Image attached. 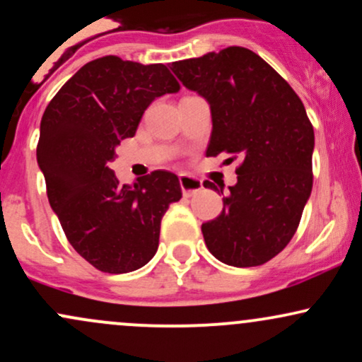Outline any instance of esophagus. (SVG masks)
<instances>
[{
	"mask_svg": "<svg viewBox=\"0 0 362 362\" xmlns=\"http://www.w3.org/2000/svg\"><path fill=\"white\" fill-rule=\"evenodd\" d=\"M180 187L182 192H184L185 197H190V195L199 194L202 190V182L197 180V178L189 177V175H180Z\"/></svg>",
	"mask_w": 362,
	"mask_h": 362,
	"instance_id": "34e87169",
	"label": "esophagus"
}]
</instances>
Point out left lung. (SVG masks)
<instances>
[{
  "label": "left lung",
  "mask_w": 362,
  "mask_h": 362,
  "mask_svg": "<svg viewBox=\"0 0 362 362\" xmlns=\"http://www.w3.org/2000/svg\"><path fill=\"white\" fill-rule=\"evenodd\" d=\"M172 71L209 102L207 156L240 160L221 214L202 223L206 247L233 267L265 264L296 233L313 187L315 132L305 105L271 64L238 45L172 62ZM204 187L219 192L209 180Z\"/></svg>",
  "instance_id": "left-lung-1"
}]
</instances>
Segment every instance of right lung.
I'll return each instance as SVG.
<instances>
[{
    "instance_id": "1",
    "label": "right lung",
    "mask_w": 362,
    "mask_h": 362,
    "mask_svg": "<svg viewBox=\"0 0 362 362\" xmlns=\"http://www.w3.org/2000/svg\"><path fill=\"white\" fill-rule=\"evenodd\" d=\"M178 90L165 64L103 56L78 69L45 107L37 161L49 204L71 247L98 271L146 265L158 250L161 218L180 201L175 173L155 170L120 185L110 168L115 146L136 134L149 103Z\"/></svg>"
}]
</instances>
